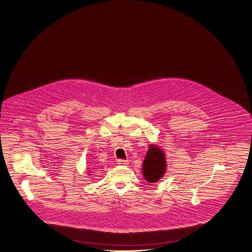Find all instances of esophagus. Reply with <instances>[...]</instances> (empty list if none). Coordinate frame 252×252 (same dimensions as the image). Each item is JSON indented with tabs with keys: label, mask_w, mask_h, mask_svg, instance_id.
<instances>
[{
	"label": "esophagus",
	"mask_w": 252,
	"mask_h": 252,
	"mask_svg": "<svg viewBox=\"0 0 252 252\" xmlns=\"http://www.w3.org/2000/svg\"><path fill=\"white\" fill-rule=\"evenodd\" d=\"M117 164L120 165V166H126V165L128 164V161H126V160L118 159L117 160Z\"/></svg>",
	"instance_id": "obj_1"
}]
</instances>
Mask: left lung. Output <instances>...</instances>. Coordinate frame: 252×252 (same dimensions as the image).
<instances>
[{"label": "left lung", "mask_w": 252, "mask_h": 252, "mask_svg": "<svg viewBox=\"0 0 252 252\" xmlns=\"http://www.w3.org/2000/svg\"><path fill=\"white\" fill-rule=\"evenodd\" d=\"M166 171V154L160 146L151 144L142 164L143 177L148 183H157Z\"/></svg>", "instance_id": "obj_1"}]
</instances>
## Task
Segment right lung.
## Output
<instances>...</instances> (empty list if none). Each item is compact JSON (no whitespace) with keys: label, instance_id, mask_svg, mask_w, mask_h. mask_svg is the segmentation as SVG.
I'll use <instances>...</instances> for the list:
<instances>
[{"label":"right lung","instance_id":"obj_1","mask_svg":"<svg viewBox=\"0 0 252 252\" xmlns=\"http://www.w3.org/2000/svg\"><path fill=\"white\" fill-rule=\"evenodd\" d=\"M89 173H90V172H89ZM89 173H88V174H89Z\"/></svg>","mask_w":252,"mask_h":252}]
</instances>
